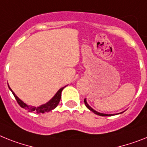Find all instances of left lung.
Returning <instances> with one entry per match:
<instances>
[{"instance_id":"1","label":"left lung","mask_w":147,"mask_h":147,"mask_svg":"<svg viewBox=\"0 0 147 147\" xmlns=\"http://www.w3.org/2000/svg\"><path fill=\"white\" fill-rule=\"evenodd\" d=\"M84 104H85V105L87 106V108H88L89 110H90L91 111H92L94 113L97 114V115L102 116V117H107V116H112V115H113V114H105V113H98V112L96 111H94V110L92 109V108H91V107H90V106H89V105L87 104V101H86V99H85V98H84Z\"/></svg>"}]
</instances>
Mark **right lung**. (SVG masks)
I'll return each mask as SVG.
<instances>
[{
	"label": "right lung",
	"mask_w": 147,
	"mask_h": 147,
	"mask_svg": "<svg viewBox=\"0 0 147 147\" xmlns=\"http://www.w3.org/2000/svg\"><path fill=\"white\" fill-rule=\"evenodd\" d=\"M63 88L64 87L60 88V90L57 91V92L56 94H55V96L53 97L49 102H47L46 104L42 105L37 107V108H36V107H32V106L27 105L25 103H24V102H22V100H20V99L16 96V94L13 92V90H12L10 88L9 89H10V90L13 92V96H15V98H16V100L18 102V104L22 108H24V109L28 110L29 112H35V113H45V112H49L50 111H51V110L55 109L57 106V105H58L59 102H60V98H61V92H62V90H63Z\"/></svg>",
	"instance_id": "obj_1"
}]
</instances>
